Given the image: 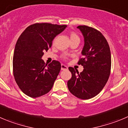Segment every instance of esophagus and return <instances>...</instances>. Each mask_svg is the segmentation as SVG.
Instances as JSON below:
<instances>
[{
  "mask_svg": "<svg viewBox=\"0 0 128 128\" xmlns=\"http://www.w3.org/2000/svg\"><path fill=\"white\" fill-rule=\"evenodd\" d=\"M61 69H62V70H67L68 69V67L66 66V65H63V64H62V65H61Z\"/></svg>",
  "mask_w": 128,
  "mask_h": 128,
  "instance_id": "esophagus-1",
  "label": "esophagus"
}]
</instances>
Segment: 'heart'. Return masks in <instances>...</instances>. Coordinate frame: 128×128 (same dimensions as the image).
Wrapping results in <instances>:
<instances>
[{
    "label": "heart",
    "instance_id": "obj_1",
    "mask_svg": "<svg viewBox=\"0 0 128 128\" xmlns=\"http://www.w3.org/2000/svg\"><path fill=\"white\" fill-rule=\"evenodd\" d=\"M70 40H74V39H76V38H79L78 36V35L76 34V33H75L74 32H71L70 34ZM62 58H63V59L66 60V58H67V55L66 54H63L62 55Z\"/></svg>",
    "mask_w": 128,
    "mask_h": 128
}]
</instances>
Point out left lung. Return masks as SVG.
<instances>
[{
	"mask_svg": "<svg viewBox=\"0 0 128 128\" xmlns=\"http://www.w3.org/2000/svg\"><path fill=\"white\" fill-rule=\"evenodd\" d=\"M84 37V46L78 65L84 70L79 74L69 67L72 77L68 81L69 91L75 97L84 100L97 96L109 79L111 68V54L109 44L102 34L87 26H78Z\"/></svg>",
	"mask_w": 128,
	"mask_h": 128,
	"instance_id": "1",
	"label": "left lung"
}]
</instances>
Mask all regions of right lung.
Wrapping results in <instances>:
<instances>
[{
	"label": "right lung",
	"instance_id": "add662e5",
	"mask_svg": "<svg viewBox=\"0 0 128 128\" xmlns=\"http://www.w3.org/2000/svg\"><path fill=\"white\" fill-rule=\"evenodd\" d=\"M66 28V25L35 23L29 26L16 44L13 56V74L19 88L32 98L51 90L61 69L58 61L49 65L41 59L52 41Z\"/></svg>",
	"mask_w": 128,
	"mask_h": 128
}]
</instances>
